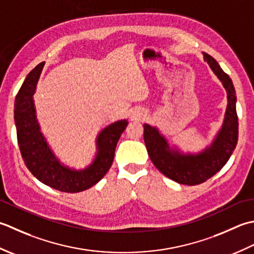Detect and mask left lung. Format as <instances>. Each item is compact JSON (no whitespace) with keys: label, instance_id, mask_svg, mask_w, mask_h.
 <instances>
[{"label":"left lung","instance_id":"left-lung-1","mask_svg":"<svg viewBox=\"0 0 254 254\" xmlns=\"http://www.w3.org/2000/svg\"><path fill=\"white\" fill-rule=\"evenodd\" d=\"M204 60L218 76L227 91L228 104L225 121L211 146L198 154H182L171 149L157 128L144 124L143 139L148 154L160 172L184 185H197L220 171L227 163L238 142V115L236 111V91L229 75L225 73L213 57L204 53Z\"/></svg>","mask_w":254,"mask_h":254}]
</instances>
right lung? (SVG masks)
Listing matches in <instances>:
<instances>
[{"mask_svg":"<svg viewBox=\"0 0 254 254\" xmlns=\"http://www.w3.org/2000/svg\"><path fill=\"white\" fill-rule=\"evenodd\" d=\"M45 62L29 72L15 98L14 120L20 154L27 169L40 182L65 193L85 190L101 181L113 163L115 149L128 122L111 124L97 137V154L84 170H72L62 165L48 147L36 118L33 96Z\"/></svg>","mask_w":254,"mask_h":254,"instance_id":"obj_1","label":"right lung"}]
</instances>
